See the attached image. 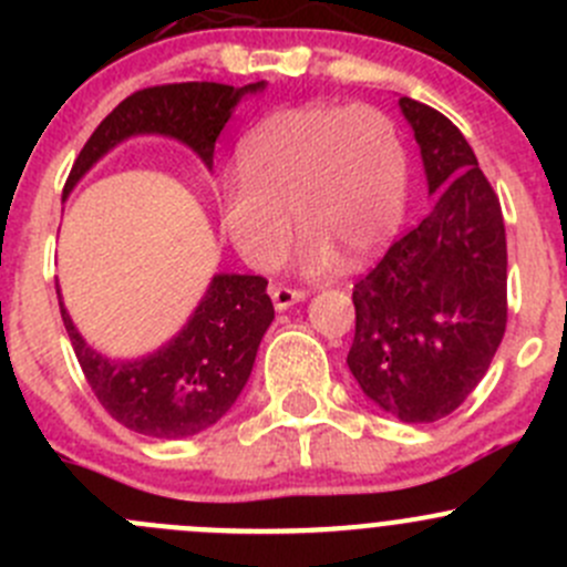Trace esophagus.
I'll return each instance as SVG.
<instances>
[{"mask_svg": "<svg viewBox=\"0 0 567 567\" xmlns=\"http://www.w3.org/2000/svg\"><path fill=\"white\" fill-rule=\"evenodd\" d=\"M268 293H271V301H274V307H277L279 312H282V310H288V307L299 305V301H305V299H307V293H305V290L282 288V285H274V288L268 290Z\"/></svg>", "mask_w": 567, "mask_h": 567, "instance_id": "esophagus-1", "label": "esophagus"}]
</instances>
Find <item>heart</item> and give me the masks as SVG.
Wrapping results in <instances>:
<instances>
[{"label":"heart","instance_id":"obj_1","mask_svg":"<svg viewBox=\"0 0 567 567\" xmlns=\"http://www.w3.org/2000/svg\"><path fill=\"white\" fill-rule=\"evenodd\" d=\"M238 173L216 188L219 227L251 268H274L288 247L289 210L307 277L342 255L364 262L403 225L411 164L390 114L375 106L307 104L262 117L238 147Z\"/></svg>","mask_w":567,"mask_h":567}]
</instances>
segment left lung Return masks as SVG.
Instances as JSON below:
<instances>
[{
    "label": "left lung",
    "instance_id": "obj_1",
    "mask_svg": "<svg viewBox=\"0 0 567 567\" xmlns=\"http://www.w3.org/2000/svg\"><path fill=\"white\" fill-rule=\"evenodd\" d=\"M433 208L353 285L348 370L364 398L409 425L453 414L488 370L507 323L499 199L463 134L436 109L400 99Z\"/></svg>",
    "mask_w": 567,
    "mask_h": 567
}]
</instances>
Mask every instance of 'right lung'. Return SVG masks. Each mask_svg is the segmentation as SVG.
<instances>
[{"label": "right lung", "mask_w": 567, "mask_h": 567, "mask_svg": "<svg viewBox=\"0 0 567 567\" xmlns=\"http://www.w3.org/2000/svg\"><path fill=\"white\" fill-rule=\"evenodd\" d=\"M266 82L230 87L183 82L128 95L101 120L68 175L71 197L101 158L134 136H167L214 169V145L236 106ZM266 279L255 274H214L203 299L177 334L145 357H106L90 346L62 305L60 312L82 373L101 405L128 431L151 439H188L214 427L236 405L255 368L257 348L274 320Z\"/></svg>", "instance_id": "add662e5"}]
</instances>
